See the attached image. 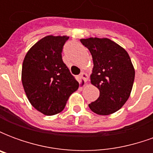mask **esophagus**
I'll use <instances>...</instances> for the list:
<instances>
[{
    "label": "esophagus",
    "mask_w": 153,
    "mask_h": 153,
    "mask_svg": "<svg viewBox=\"0 0 153 153\" xmlns=\"http://www.w3.org/2000/svg\"><path fill=\"white\" fill-rule=\"evenodd\" d=\"M80 77L84 80V82H87V81H88V74H87L86 73H83V72H82V73L80 74Z\"/></svg>",
    "instance_id": "1"
}]
</instances>
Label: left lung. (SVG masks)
I'll use <instances>...</instances> for the list:
<instances>
[{
    "label": "left lung",
    "mask_w": 153,
    "mask_h": 153,
    "mask_svg": "<svg viewBox=\"0 0 153 153\" xmlns=\"http://www.w3.org/2000/svg\"><path fill=\"white\" fill-rule=\"evenodd\" d=\"M93 60L91 83L99 97L88 106L97 115L112 114L124 106L131 93L135 71L127 51L108 38L81 39Z\"/></svg>",
    "instance_id": "obj_1"
}]
</instances>
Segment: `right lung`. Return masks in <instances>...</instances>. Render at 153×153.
Returning a JSON list of instances; mask_svg holds the SVG:
<instances>
[{
	"mask_svg": "<svg viewBox=\"0 0 153 153\" xmlns=\"http://www.w3.org/2000/svg\"><path fill=\"white\" fill-rule=\"evenodd\" d=\"M67 36H47L29 49L22 66V83L28 101L38 111L53 115L62 111L79 82L62 60Z\"/></svg>",
	"mask_w": 153,
	"mask_h": 153,
	"instance_id": "right-lung-1",
	"label": "right lung"
}]
</instances>
